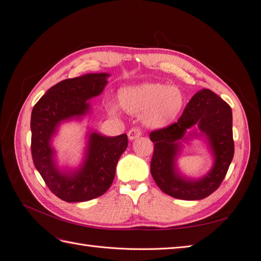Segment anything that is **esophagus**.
<instances>
[{"mask_svg":"<svg viewBox=\"0 0 261 261\" xmlns=\"http://www.w3.org/2000/svg\"><path fill=\"white\" fill-rule=\"evenodd\" d=\"M140 135H141V130H140L139 128H137V127L132 128V129L128 132V134H127V136H128V139H129V140H135V139L139 138Z\"/></svg>","mask_w":261,"mask_h":261,"instance_id":"34e87169","label":"esophagus"}]
</instances>
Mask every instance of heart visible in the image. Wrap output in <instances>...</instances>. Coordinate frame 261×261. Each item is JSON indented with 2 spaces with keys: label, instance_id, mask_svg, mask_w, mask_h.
I'll return each instance as SVG.
<instances>
[{
  "label": "heart",
  "instance_id": "1",
  "mask_svg": "<svg viewBox=\"0 0 261 261\" xmlns=\"http://www.w3.org/2000/svg\"><path fill=\"white\" fill-rule=\"evenodd\" d=\"M120 106L126 112L143 114V122L150 128H165L175 122L183 110L184 94L176 87L161 83H143L126 86L118 92ZM110 114L117 115L118 107L108 105Z\"/></svg>",
  "mask_w": 261,
  "mask_h": 261
}]
</instances>
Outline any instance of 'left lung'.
<instances>
[{
	"mask_svg": "<svg viewBox=\"0 0 261 261\" xmlns=\"http://www.w3.org/2000/svg\"><path fill=\"white\" fill-rule=\"evenodd\" d=\"M194 137L206 140L214 156L213 168L199 179L184 177L176 165L181 141ZM149 137L154 144L150 172L156 185L174 198L200 200L217 191L232 162V110L215 92L201 89L188 102L176 123L151 132Z\"/></svg>",
	"mask_w": 261,
	"mask_h": 261,
	"instance_id": "8db88e82",
	"label": "left lung"
}]
</instances>
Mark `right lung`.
<instances>
[{
	"label": "right lung",
	"instance_id": "1",
	"mask_svg": "<svg viewBox=\"0 0 261 261\" xmlns=\"http://www.w3.org/2000/svg\"><path fill=\"white\" fill-rule=\"evenodd\" d=\"M108 73H92L62 81L45 92L31 112V154L36 169L50 191L67 202L88 201L103 195L115 176L116 164L128 145L126 134L108 137L87 133L84 160L75 170H61L52 139L60 125L83 120L90 113L87 100L99 96L108 84Z\"/></svg>",
	"mask_w": 261,
	"mask_h": 261
}]
</instances>
